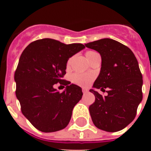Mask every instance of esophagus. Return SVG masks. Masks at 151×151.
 <instances>
[{
	"instance_id": "34e87169",
	"label": "esophagus",
	"mask_w": 151,
	"mask_h": 151,
	"mask_svg": "<svg viewBox=\"0 0 151 151\" xmlns=\"http://www.w3.org/2000/svg\"><path fill=\"white\" fill-rule=\"evenodd\" d=\"M88 91L87 89H85V88H82V92H83L84 94H85V93H87Z\"/></svg>"
}]
</instances>
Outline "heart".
Wrapping results in <instances>:
<instances>
[{"label":"heart","instance_id":"heart-1","mask_svg":"<svg viewBox=\"0 0 151 151\" xmlns=\"http://www.w3.org/2000/svg\"><path fill=\"white\" fill-rule=\"evenodd\" d=\"M96 54H98L97 52L93 51V50H88V51L86 52V57H87V59L88 60V61H90L96 55ZM71 60L72 58H69V60L66 62V68H69L70 66V64H71ZM93 76L91 74H82V73H74L71 76V82L73 84L77 85H79V86H82V87H87L91 84V82H92L93 80Z\"/></svg>","mask_w":151,"mask_h":151}]
</instances>
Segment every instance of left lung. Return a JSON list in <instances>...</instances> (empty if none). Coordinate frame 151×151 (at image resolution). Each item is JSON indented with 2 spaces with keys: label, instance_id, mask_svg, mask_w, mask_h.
<instances>
[{
  "label": "left lung",
  "instance_id": "obj_1",
  "mask_svg": "<svg viewBox=\"0 0 151 151\" xmlns=\"http://www.w3.org/2000/svg\"><path fill=\"white\" fill-rule=\"evenodd\" d=\"M85 47L99 52L101 56V73L93 87L108 94L103 97L96 91L89 111L92 122L101 130L115 132L134 120L142 101V74L133 52L120 42L110 39L94 41Z\"/></svg>",
  "mask_w": 151,
  "mask_h": 151
}]
</instances>
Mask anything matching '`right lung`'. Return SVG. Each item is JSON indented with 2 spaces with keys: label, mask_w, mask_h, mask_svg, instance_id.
I'll list each match as a JSON object with an SVG mask.
<instances>
[{
  "label": "right lung",
  "mask_w": 151,
  "mask_h": 151,
  "mask_svg": "<svg viewBox=\"0 0 151 151\" xmlns=\"http://www.w3.org/2000/svg\"><path fill=\"white\" fill-rule=\"evenodd\" d=\"M83 48L82 44L43 38L29 44L21 54L14 74L16 95L22 114L41 132L66 128L73 107L82 99V88L63 78L69 57ZM57 83L67 86L62 93L53 88Z\"/></svg>",
  "instance_id": "add662e5"
}]
</instances>
